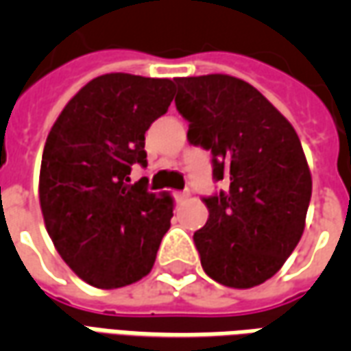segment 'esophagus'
Here are the masks:
<instances>
[{
	"mask_svg": "<svg viewBox=\"0 0 351 351\" xmlns=\"http://www.w3.org/2000/svg\"><path fill=\"white\" fill-rule=\"evenodd\" d=\"M188 195H190L188 191H176L175 199H176V201H178V203H180V201H184V199L188 197Z\"/></svg>",
	"mask_w": 351,
	"mask_h": 351,
	"instance_id": "obj_1",
	"label": "esophagus"
}]
</instances>
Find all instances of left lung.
Here are the masks:
<instances>
[{
  "instance_id": "1",
  "label": "left lung",
  "mask_w": 351,
  "mask_h": 351,
  "mask_svg": "<svg viewBox=\"0 0 351 351\" xmlns=\"http://www.w3.org/2000/svg\"><path fill=\"white\" fill-rule=\"evenodd\" d=\"M190 145L213 154L226 190L203 197L208 220L193 233L203 271L229 287L276 274L297 243L312 195L301 141L263 95L229 75L175 79Z\"/></svg>"
}]
</instances>
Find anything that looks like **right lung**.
<instances>
[{
    "mask_svg": "<svg viewBox=\"0 0 351 351\" xmlns=\"http://www.w3.org/2000/svg\"><path fill=\"white\" fill-rule=\"evenodd\" d=\"M175 82L110 73L88 82L52 125L41 160L39 201L58 254L101 289L130 286L152 271L171 228L173 199L148 180L145 133L167 112Z\"/></svg>",
    "mask_w": 351,
    "mask_h": 351,
    "instance_id": "1",
    "label": "right lung"
}]
</instances>
